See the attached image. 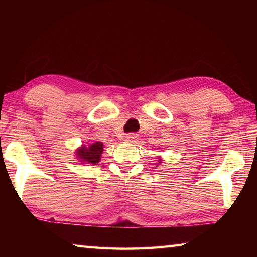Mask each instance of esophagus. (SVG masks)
<instances>
[{
    "instance_id": "obj_1",
    "label": "esophagus",
    "mask_w": 257,
    "mask_h": 257,
    "mask_svg": "<svg viewBox=\"0 0 257 257\" xmlns=\"http://www.w3.org/2000/svg\"><path fill=\"white\" fill-rule=\"evenodd\" d=\"M137 139H138V135L137 134H128L127 136H125V142L132 143V144H134V143H136Z\"/></svg>"
}]
</instances>
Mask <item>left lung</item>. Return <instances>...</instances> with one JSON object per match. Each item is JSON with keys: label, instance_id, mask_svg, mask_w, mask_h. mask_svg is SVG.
I'll return each mask as SVG.
<instances>
[{"label": "left lung", "instance_id": "8db88e82", "mask_svg": "<svg viewBox=\"0 0 257 257\" xmlns=\"http://www.w3.org/2000/svg\"><path fill=\"white\" fill-rule=\"evenodd\" d=\"M156 159H158V163H159V164H161V163H163V162H162V161H163V160H162V159H161V156H158V158H156Z\"/></svg>", "mask_w": 257, "mask_h": 257}]
</instances>
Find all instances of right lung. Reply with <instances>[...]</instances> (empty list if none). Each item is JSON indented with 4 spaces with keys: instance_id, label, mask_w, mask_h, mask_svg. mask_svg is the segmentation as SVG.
Masks as SVG:
<instances>
[{
    "instance_id": "right-lung-1",
    "label": "right lung",
    "mask_w": 257,
    "mask_h": 257,
    "mask_svg": "<svg viewBox=\"0 0 257 257\" xmlns=\"http://www.w3.org/2000/svg\"><path fill=\"white\" fill-rule=\"evenodd\" d=\"M104 145L102 142L89 143L88 145L78 147L76 150V158L80 164H97L101 161Z\"/></svg>"
}]
</instances>
